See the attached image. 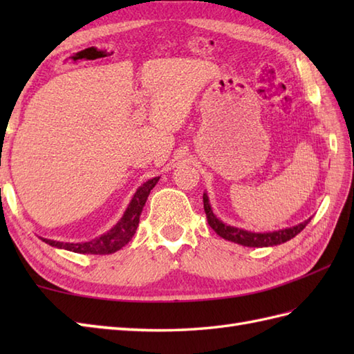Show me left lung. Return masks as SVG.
<instances>
[{
  "label": "left lung",
  "mask_w": 354,
  "mask_h": 354,
  "mask_svg": "<svg viewBox=\"0 0 354 354\" xmlns=\"http://www.w3.org/2000/svg\"><path fill=\"white\" fill-rule=\"evenodd\" d=\"M204 209L207 214L208 225L217 232V234L223 237L225 240H231V242H234V243L243 245V246H251V248L274 246V245H280V243L288 242V240H290L292 237H295L298 232H301L306 228V225L310 222V219H307L306 222L297 225V227L274 231V232H251V231L230 227V225L223 223L217 219V217L212 212V207H209L208 196L205 193H204Z\"/></svg>",
  "instance_id": "1"
}]
</instances>
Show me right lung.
I'll return each mask as SVG.
<instances>
[{
    "label": "right lung",
    "instance_id": "1",
    "mask_svg": "<svg viewBox=\"0 0 354 354\" xmlns=\"http://www.w3.org/2000/svg\"><path fill=\"white\" fill-rule=\"evenodd\" d=\"M158 179H160V176L152 178L150 181L145 183L140 187L137 193L133 194L131 204L127 207L126 213L123 214L122 221H120L114 228L109 230L106 234H103L100 237L91 240V242H85V243H62V242H56V240H48V239L41 237L42 242L56 248H64L66 251L79 252V254H112L118 250H122L124 245L131 242L135 231H137L142 207H145L149 193L156 185Z\"/></svg>",
    "mask_w": 354,
    "mask_h": 354
}]
</instances>
